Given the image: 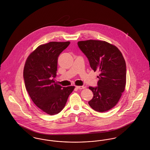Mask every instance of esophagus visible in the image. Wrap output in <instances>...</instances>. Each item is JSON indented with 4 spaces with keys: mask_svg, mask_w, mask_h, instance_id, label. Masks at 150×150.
Returning <instances> with one entry per match:
<instances>
[{
    "mask_svg": "<svg viewBox=\"0 0 150 150\" xmlns=\"http://www.w3.org/2000/svg\"><path fill=\"white\" fill-rule=\"evenodd\" d=\"M76 88H78V89H79V90H81V89H83V88H85V87L84 86H76Z\"/></svg>",
    "mask_w": 150,
    "mask_h": 150,
    "instance_id": "34e87169",
    "label": "esophagus"
}]
</instances>
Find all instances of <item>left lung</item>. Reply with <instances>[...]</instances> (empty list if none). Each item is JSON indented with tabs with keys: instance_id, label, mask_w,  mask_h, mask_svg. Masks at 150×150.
<instances>
[{
	"instance_id": "1",
	"label": "left lung",
	"mask_w": 150,
	"mask_h": 150,
	"mask_svg": "<svg viewBox=\"0 0 150 150\" xmlns=\"http://www.w3.org/2000/svg\"><path fill=\"white\" fill-rule=\"evenodd\" d=\"M78 45L91 68L100 72L98 86L89 87L94 96L88 103L97 112L108 111L116 105L125 90L126 63L123 56L116 46L103 41H82Z\"/></svg>"
}]
</instances>
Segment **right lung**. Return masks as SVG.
Segmentation results:
<instances>
[{"mask_svg": "<svg viewBox=\"0 0 150 150\" xmlns=\"http://www.w3.org/2000/svg\"><path fill=\"white\" fill-rule=\"evenodd\" d=\"M70 42H50L41 45L28 57L23 69L26 89L34 104L50 115L64 108L75 87H62L54 83L57 59Z\"/></svg>", "mask_w": 150, "mask_h": 150, "instance_id": "obj_1", "label": "right lung"}]
</instances>
